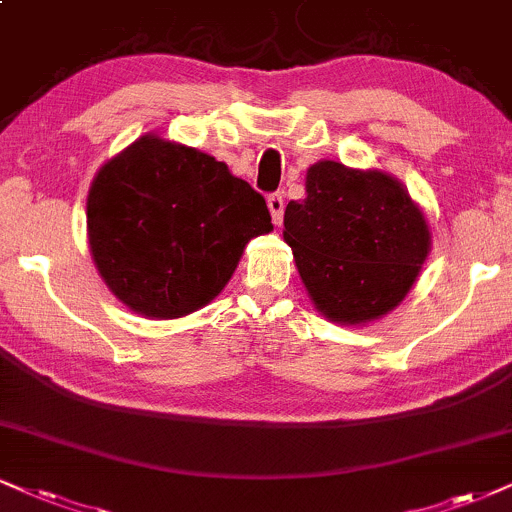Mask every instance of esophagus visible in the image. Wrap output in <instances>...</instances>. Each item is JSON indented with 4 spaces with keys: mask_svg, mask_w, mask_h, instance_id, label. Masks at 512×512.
Segmentation results:
<instances>
[{
    "mask_svg": "<svg viewBox=\"0 0 512 512\" xmlns=\"http://www.w3.org/2000/svg\"><path fill=\"white\" fill-rule=\"evenodd\" d=\"M267 207H269V212H272L274 224H281V219H283V207H286V202H283V195H281V193L267 195Z\"/></svg>",
    "mask_w": 512,
    "mask_h": 512,
    "instance_id": "1",
    "label": "esophagus"
}]
</instances>
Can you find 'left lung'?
Returning a JSON list of instances; mask_svg holds the SVG:
<instances>
[{"instance_id": "1", "label": "left lung", "mask_w": 512, "mask_h": 512, "mask_svg": "<svg viewBox=\"0 0 512 512\" xmlns=\"http://www.w3.org/2000/svg\"><path fill=\"white\" fill-rule=\"evenodd\" d=\"M305 188V200L288 202L283 238L310 298L334 322L386 315L427 260L422 212L391 176L329 159L310 166Z\"/></svg>"}]
</instances>
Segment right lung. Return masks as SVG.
<instances>
[{
    "label": "right lung",
    "instance_id": "right-lung-1",
    "mask_svg": "<svg viewBox=\"0 0 512 512\" xmlns=\"http://www.w3.org/2000/svg\"><path fill=\"white\" fill-rule=\"evenodd\" d=\"M272 231L267 202L229 166L145 135L100 169L88 236L102 279L145 317L207 305L236 272L245 243Z\"/></svg>",
    "mask_w": 512,
    "mask_h": 512
}]
</instances>
